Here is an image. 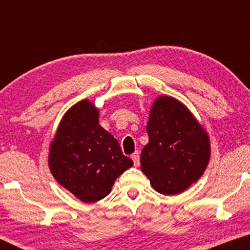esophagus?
I'll return each instance as SVG.
<instances>
[{
  "instance_id": "1",
  "label": "esophagus",
  "mask_w": 250,
  "mask_h": 250,
  "mask_svg": "<svg viewBox=\"0 0 250 250\" xmlns=\"http://www.w3.org/2000/svg\"><path fill=\"white\" fill-rule=\"evenodd\" d=\"M132 159H133V163H134V166L138 167L140 165V155L138 151H135L134 153H133Z\"/></svg>"
}]
</instances>
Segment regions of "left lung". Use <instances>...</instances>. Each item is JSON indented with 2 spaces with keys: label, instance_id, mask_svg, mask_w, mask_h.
<instances>
[{
  "label": "left lung",
  "instance_id": "left-lung-1",
  "mask_svg": "<svg viewBox=\"0 0 250 250\" xmlns=\"http://www.w3.org/2000/svg\"><path fill=\"white\" fill-rule=\"evenodd\" d=\"M146 132L141 169L157 192L179 194L199 180L209 162V138L182 102L167 95L157 98Z\"/></svg>",
  "mask_w": 250,
  "mask_h": 250
}]
</instances>
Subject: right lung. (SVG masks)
I'll use <instances>...</instances> for the list:
<instances>
[{
    "mask_svg": "<svg viewBox=\"0 0 250 250\" xmlns=\"http://www.w3.org/2000/svg\"><path fill=\"white\" fill-rule=\"evenodd\" d=\"M132 165L117 140L99 124V110L91 101L77 102L64 114L51 142L49 167L75 197L84 203L104 199Z\"/></svg>",
    "mask_w": 250,
    "mask_h": 250,
    "instance_id": "1",
    "label": "right lung"
}]
</instances>
